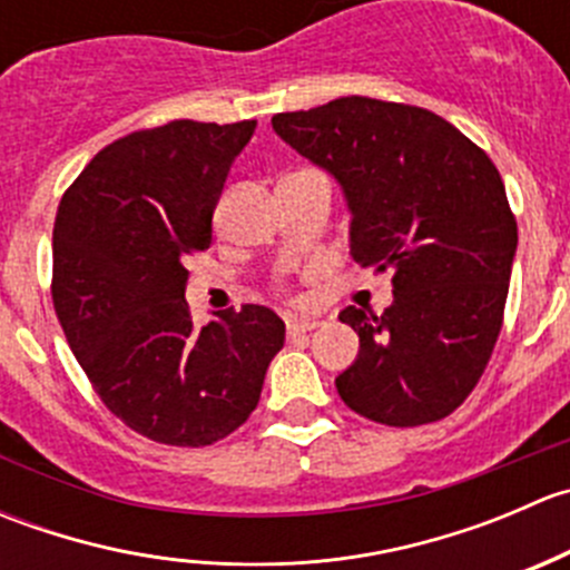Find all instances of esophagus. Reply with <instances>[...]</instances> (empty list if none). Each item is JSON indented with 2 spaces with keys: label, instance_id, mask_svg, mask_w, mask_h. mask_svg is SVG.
Segmentation results:
<instances>
[{
  "label": "esophagus",
  "instance_id": "esophagus-1",
  "mask_svg": "<svg viewBox=\"0 0 570 570\" xmlns=\"http://www.w3.org/2000/svg\"><path fill=\"white\" fill-rule=\"evenodd\" d=\"M322 320L317 317H289L286 320V333L289 336H301V333H308L314 331V327H320Z\"/></svg>",
  "mask_w": 570,
  "mask_h": 570
}]
</instances>
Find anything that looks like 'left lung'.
<instances>
[{
	"mask_svg": "<svg viewBox=\"0 0 570 570\" xmlns=\"http://www.w3.org/2000/svg\"><path fill=\"white\" fill-rule=\"evenodd\" d=\"M273 129L342 184L355 262L392 273L381 317L338 314L361 338L338 396L389 428L450 416L497 347L519 245L497 165L441 115L366 96L278 112Z\"/></svg>",
	"mask_w": 570,
	"mask_h": 570,
	"instance_id": "1",
	"label": "left lung"
}]
</instances>
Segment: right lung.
<instances>
[{
	"label": "right lung",
	"mask_w": 570,
	"mask_h": 570,
	"mask_svg": "<svg viewBox=\"0 0 570 570\" xmlns=\"http://www.w3.org/2000/svg\"><path fill=\"white\" fill-rule=\"evenodd\" d=\"M256 120H170L101 148L66 189L51 239L57 320L101 402L135 433L209 446L248 422L284 320L264 306L198 327L187 262Z\"/></svg>",
	"instance_id": "1"
}]
</instances>
